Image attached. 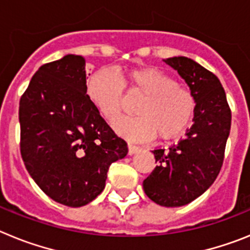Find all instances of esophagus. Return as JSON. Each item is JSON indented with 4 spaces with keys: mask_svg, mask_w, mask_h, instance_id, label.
I'll return each instance as SVG.
<instances>
[{
    "mask_svg": "<svg viewBox=\"0 0 250 250\" xmlns=\"http://www.w3.org/2000/svg\"><path fill=\"white\" fill-rule=\"evenodd\" d=\"M127 147H129V155H132V154H135V152H138L140 150V147L134 144H129Z\"/></svg>",
    "mask_w": 250,
    "mask_h": 250,
    "instance_id": "esophagus-1",
    "label": "esophagus"
}]
</instances>
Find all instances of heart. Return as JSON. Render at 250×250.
I'll use <instances>...</instances> for the list:
<instances>
[{"mask_svg": "<svg viewBox=\"0 0 250 250\" xmlns=\"http://www.w3.org/2000/svg\"><path fill=\"white\" fill-rule=\"evenodd\" d=\"M124 89L140 92L136 116L123 118L115 130L132 141H146L158 134L160 139L182 135L193 119L196 101L193 92L176 83L173 77L156 67H135L116 75L103 67L90 76L86 94L107 121H114L123 109Z\"/></svg>", "mask_w": 250, "mask_h": 250, "instance_id": "b5f03b06", "label": "heart"}]
</instances>
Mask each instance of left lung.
<instances>
[{
  "label": "left lung",
  "instance_id": "8db88e82",
  "mask_svg": "<svg viewBox=\"0 0 250 250\" xmlns=\"http://www.w3.org/2000/svg\"><path fill=\"white\" fill-rule=\"evenodd\" d=\"M164 62L176 70L195 98L194 124L187 136L167 150H152L158 165L143 183L150 199L161 207H182L210 187L222 169L230 132L231 111L219 79L184 56Z\"/></svg>",
  "mask_w": 250,
  "mask_h": 250
}]
</instances>
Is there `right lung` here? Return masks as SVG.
Instances as JSON below:
<instances>
[{"label": "right lung", "instance_id": "obj_1", "mask_svg": "<svg viewBox=\"0 0 250 250\" xmlns=\"http://www.w3.org/2000/svg\"><path fill=\"white\" fill-rule=\"evenodd\" d=\"M19 119L26 169L60 204L92 202L105 188L110 165L127 154L126 141L87 98L83 56L41 66L21 96Z\"/></svg>", "mask_w": 250, "mask_h": 250}]
</instances>
